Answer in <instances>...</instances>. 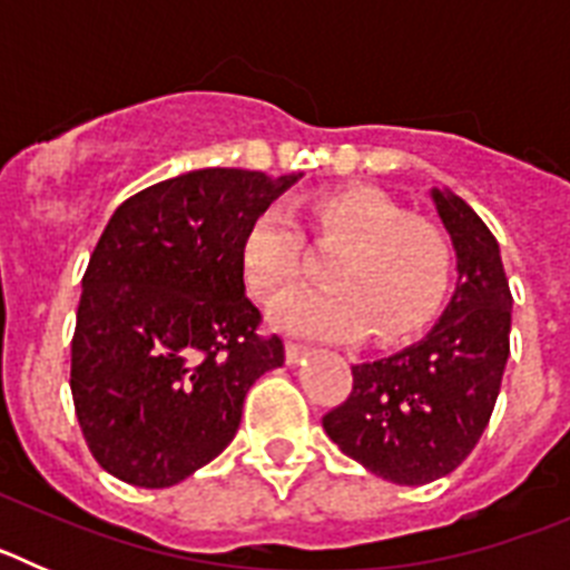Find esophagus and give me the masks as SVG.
<instances>
[{"mask_svg": "<svg viewBox=\"0 0 570 570\" xmlns=\"http://www.w3.org/2000/svg\"><path fill=\"white\" fill-rule=\"evenodd\" d=\"M302 354H305V345H299V342H285V360H288V365H296L302 360Z\"/></svg>", "mask_w": 570, "mask_h": 570, "instance_id": "obj_1", "label": "esophagus"}]
</instances>
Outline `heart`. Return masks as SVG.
I'll return each mask as SVG.
<instances>
[{"label": "heart", "instance_id": "obj_1", "mask_svg": "<svg viewBox=\"0 0 570 570\" xmlns=\"http://www.w3.org/2000/svg\"><path fill=\"white\" fill-rule=\"evenodd\" d=\"M308 225L316 245H342L325 265L328 288L294 291L305 271V239L294 214L268 205L242 236V276L271 302V322L311 340L354 342L371 328L380 342L414 336L442 305L454 271L451 242L436 225L411 219L396 199L376 188L314 196Z\"/></svg>", "mask_w": 570, "mask_h": 570}]
</instances>
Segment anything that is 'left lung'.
<instances>
[{"instance_id": "8db88e82", "label": "left lung", "mask_w": 570, "mask_h": 570, "mask_svg": "<svg viewBox=\"0 0 570 570\" xmlns=\"http://www.w3.org/2000/svg\"><path fill=\"white\" fill-rule=\"evenodd\" d=\"M456 250V291L420 342L354 365V391L322 416L342 454L396 485L462 465L497 405L511 354V288L500 245L451 190H431Z\"/></svg>"}]
</instances>
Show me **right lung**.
<instances>
[{"label":"right lung","instance_id":"1","mask_svg":"<svg viewBox=\"0 0 570 570\" xmlns=\"http://www.w3.org/2000/svg\"><path fill=\"white\" fill-rule=\"evenodd\" d=\"M302 174L203 168L125 199L82 276L70 394L90 454L116 480L170 488L236 436L242 402L282 367L245 296L250 219Z\"/></svg>","mask_w":570,"mask_h":570}]
</instances>
